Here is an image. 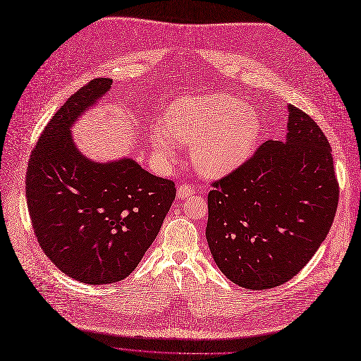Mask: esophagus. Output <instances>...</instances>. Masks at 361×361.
I'll list each match as a JSON object with an SVG mask.
<instances>
[{
    "mask_svg": "<svg viewBox=\"0 0 361 361\" xmlns=\"http://www.w3.org/2000/svg\"><path fill=\"white\" fill-rule=\"evenodd\" d=\"M194 192H195L194 186L190 185V183H182V185H179V188H178V197H179V198H188L190 195H192Z\"/></svg>",
    "mask_w": 361,
    "mask_h": 361,
    "instance_id": "1",
    "label": "esophagus"
}]
</instances>
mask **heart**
<instances>
[{"label":"heart","mask_w":361,"mask_h":361,"mask_svg":"<svg viewBox=\"0 0 361 361\" xmlns=\"http://www.w3.org/2000/svg\"><path fill=\"white\" fill-rule=\"evenodd\" d=\"M260 132L257 116L226 94L186 97L152 129L151 144L161 163L175 159L179 142H192L191 160L204 175H221L241 163Z\"/></svg>","instance_id":"1"}]
</instances>
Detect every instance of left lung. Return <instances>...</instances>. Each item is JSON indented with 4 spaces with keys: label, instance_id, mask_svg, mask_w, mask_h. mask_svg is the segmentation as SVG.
<instances>
[{
    "label": "left lung",
    "instance_id": "left-lung-1",
    "mask_svg": "<svg viewBox=\"0 0 361 361\" xmlns=\"http://www.w3.org/2000/svg\"><path fill=\"white\" fill-rule=\"evenodd\" d=\"M286 141H266L212 182L205 236L217 267L247 289L279 286L328 235L339 185L332 149L314 120L289 104Z\"/></svg>",
    "mask_w": 361,
    "mask_h": 361
}]
</instances>
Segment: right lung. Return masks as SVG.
Masks as SVG:
<instances>
[{
	"instance_id": "obj_1",
	"label": "right lung",
	"mask_w": 361,
	"mask_h": 361,
	"mask_svg": "<svg viewBox=\"0 0 361 361\" xmlns=\"http://www.w3.org/2000/svg\"><path fill=\"white\" fill-rule=\"evenodd\" d=\"M111 79L97 78L68 98L42 130L26 170L32 228L45 255L79 282H118L136 269L176 197L175 182L123 159L95 163L71 138L78 116Z\"/></svg>"
}]
</instances>
